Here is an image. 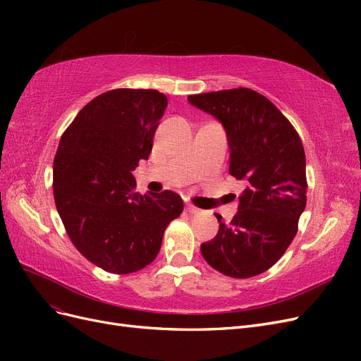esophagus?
Masks as SVG:
<instances>
[{
  "instance_id": "34e87169",
  "label": "esophagus",
  "mask_w": 361,
  "mask_h": 361,
  "mask_svg": "<svg viewBox=\"0 0 361 361\" xmlns=\"http://www.w3.org/2000/svg\"><path fill=\"white\" fill-rule=\"evenodd\" d=\"M185 207H187V211L190 212V214H202V209H199V207L197 206H194L191 202H187V203H185Z\"/></svg>"
}]
</instances>
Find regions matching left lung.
<instances>
[{"instance_id":"obj_1","label":"left lung","mask_w":361,"mask_h":361,"mask_svg":"<svg viewBox=\"0 0 361 361\" xmlns=\"http://www.w3.org/2000/svg\"><path fill=\"white\" fill-rule=\"evenodd\" d=\"M200 110L223 123L235 179L247 180L239 209L223 223L211 243L202 244L204 260L233 279L269 269L285 255L305 209V155L301 138L268 97L247 87L188 96Z\"/></svg>"}]
</instances>
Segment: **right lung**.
I'll return each instance as SVG.
<instances>
[{"instance_id": "obj_1", "label": "right lung", "mask_w": 361, "mask_h": 361, "mask_svg": "<svg viewBox=\"0 0 361 361\" xmlns=\"http://www.w3.org/2000/svg\"><path fill=\"white\" fill-rule=\"evenodd\" d=\"M167 96L114 89L96 96L64 130L54 158V200L76 250L111 274L143 269L158 256L180 195L135 191L133 170L152 152Z\"/></svg>"}]
</instances>
